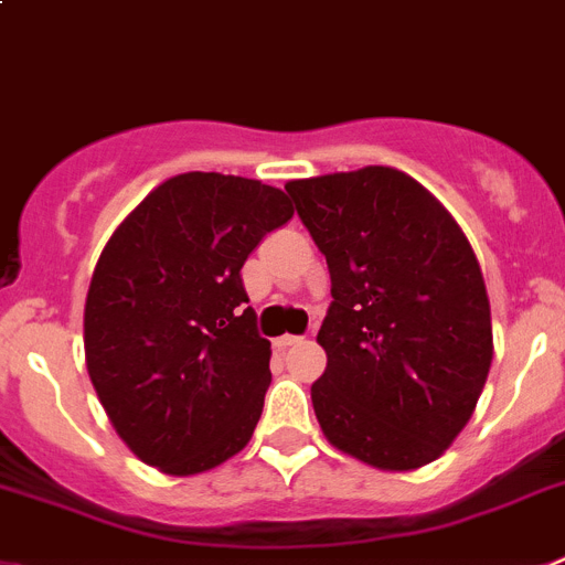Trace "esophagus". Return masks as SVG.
<instances>
[{"mask_svg": "<svg viewBox=\"0 0 565 565\" xmlns=\"http://www.w3.org/2000/svg\"><path fill=\"white\" fill-rule=\"evenodd\" d=\"M299 341H302V335H291V333H286V335H279V339L274 341V344H277L279 350H286V347L299 344Z\"/></svg>", "mask_w": 565, "mask_h": 565, "instance_id": "obj_1", "label": "esophagus"}]
</instances>
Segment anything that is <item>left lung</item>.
Wrapping results in <instances>:
<instances>
[{
	"label": "left lung",
	"instance_id": "8db88e82",
	"mask_svg": "<svg viewBox=\"0 0 565 565\" xmlns=\"http://www.w3.org/2000/svg\"><path fill=\"white\" fill-rule=\"evenodd\" d=\"M328 260L317 341L328 370L310 386L324 437L381 470L443 457L468 426L493 361L479 260L451 212L395 168L286 184Z\"/></svg>",
	"mask_w": 565,
	"mask_h": 565
}]
</instances>
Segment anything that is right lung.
I'll return each mask as SVG.
<instances>
[{
  "label": "right lung",
  "mask_w": 565,
  "mask_h": 565,
  "mask_svg": "<svg viewBox=\"0 0 565 565\" xmlns=\"http://www.w3.org/2000/svg\"><path fill=\"white\" fill-rule=\"evenodd\" d=\"M291 215L282 190L195 170L108 237L83 310L86 370L122 443L162 473H204L255 434L271 341L241 268Z\"/></svg>",
  "instance_id": "right-lung-1"
}]
</instances>
